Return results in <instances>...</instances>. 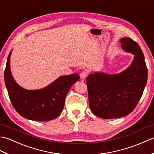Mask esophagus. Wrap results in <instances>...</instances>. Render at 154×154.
<instances>
[{"label":"esophagus","instance_id":"34e87169","mask_svg":"<svg viewBox=\"0 0 154 154\" xmlns=\"http://www.w3.org/2000/svg\"><path fill=\"white\" fill-rule=\"evenodd\" d=\"M87 71H83L81 72L80 77H81V79H85V78L87 77Z\"/></svg>","mask_w":154,"mask_h":154}]
</instances>
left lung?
Returning a JSON list of instances; mask_svg holds the SVG:
<instances>
[{"mask_svg": "<svg viewBox=\"0 0 154 154\" xmlns=\"http://www.w3.org/2000/svg\"><path fill=\"white\" fill-rule=\"evenodd\" d=\"M124 50L134 55L126 70L117 75L90 74L87 86L90 109L102 119H116L134 110L141 99L148 79V69L139 45L130 38L120 40Z\"/></svg>", "mask_w": 154, "mask_h": 154, "instance_id": "obj_1", "label": "left lung"}]
</instances>
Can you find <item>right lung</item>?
Wrapping results in <instances>:
<instances>
[{
    "mask_svg": "<svg viewBox=\"0 0 154 154\" xmlns=\"http://www.w3.org/2000/svg\"><path fill=\"white\" fill-rule=\"evenodd\" d=\"M11 51L5 70V82L11 103L17 112L26 119L48 121L62 112L65 99L74 83L79 79L77 73L61 76L50 85L40 90L24 89L15 82L10 68Z\"/></svg>",
    "mask_w": 154,
    "mask_h": 154,
    "instance_id": "1",
    "label": "right lung"
}]
</instances>
